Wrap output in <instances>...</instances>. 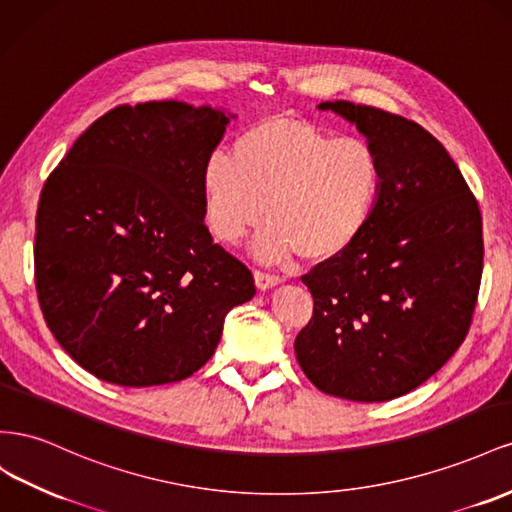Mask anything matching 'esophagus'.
<instances>
[{
    "label": "esophagus",
    "mask_w": 512,
    "mask_h": 512,
    "mask_svg": "<svg viewBox=\"0 0 512 512\" xmlns=\"http://www.w3.org/2000/svg\"><path fill=\"white\" fill-rule=\"evenodd\" d=\"M279 283H283L281 276L264 272V270H255V285H257L259 289H270V287L279 285Z\"/></svg>",
    "instance_id": "1"
}]
</instances>
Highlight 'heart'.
<instances>
[{"instance_id": "b5f03b06", "label": "heart", "mask_w": 512, "mask_h": 512, "mask_svg": "<svg viewBox=\"0 0 512 512\" xmlns=\"http://www.w3.org/2000/svg\"><path fill=\"white\" fill-rule=\"evenodd\" d=\"M212 236L238 242L268 218L259 257L326 261L367 229L382 193V160L369 141L272 115L238 135L231 156L214 152L201 171Z\"/></svg>"}]
</instances>
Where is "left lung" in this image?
<instances>
[{
	"mask_svg": "<svg viewBox=\"0 0 512 512\" xmlns=\"http://www.w3.org/2000/svg\"><path fill=\"white\" fill-rule=\"evenodd\" d=\"M354 122L382 160V193L362 236L302 283L313 317L296 337L300 369L326 394L390 401L457 352L483 276V216L455 160L420 124L347 100L321 102Z\"/></svg>",
	"mask_w": 512,
	"mask_h": 512,
	"instance_id": "8db88e82",
	"label": "left lung"
}]
</instances>
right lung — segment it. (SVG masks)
Segmentation results:
<instances>
[{"label": "right lung", "instance_id": "add662e5", "mask_svg": "<svg viewBox=\"0 0 512 512\" xmlns=\"http://www.w3.org/2000/svg\"><path fill=\"white\" fill-rule=\"evenodd\" d=\"M229 118L184 102L120 105L72 143L42 186L34 279L53 337L120 386L186 379L255 296L253 272L203 221L201 171Z\"/></svg>", "mask_w": 512, "mask_h": 512}]
</instances>
